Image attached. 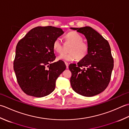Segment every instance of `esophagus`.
Wrapping results in <instances>:
<instances>
[{
    "label": "esophagus",
    "instance_id": "esophagus-1",
    "mask_svg": "<svg viewBox=\"0 0 129 129\" xmlns=\"http://www.w3.org/2000/svg\"><path fill=\"white\" fill-rule=\"evenodd\" d=\"M65 63V64H66V68H68V63L67 62H64Z\"/></svg>",
    "mask_w": 129,
    "mask_h": 129
}]
</instances>
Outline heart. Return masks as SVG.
Returning a JSON list of instances; mask_svg holds the SVG:
<instances>
[{
	"label": "heart",
	"mask_w": 129,
	"mask_h": 129,
	"mask_svg": "<svg viewBox=\"0 0 129 129\" xmlns=\"http://www.w3.org/2000/svg\"><path fill=\"white\" fill-rule=\"evenodd\" d=\"M67 42L72 43L69 49V53H62L58 57V59L66 61H72L78 59H83L88 52V46L86 43L83 42V37L80 34L76 31H70L65 36ZM53 48L57 53L62 52V44L61 39L56 38L53 42Z\"/></svg>",
	"instance_id": "heart-1"
}]
</instances>
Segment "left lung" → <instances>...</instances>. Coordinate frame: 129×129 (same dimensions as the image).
I'll list each match as a JSON object with an SVG mask.
<instances>
[{
    "instance_id": "left-lung-1",
    "label": "left lung",
    "mask_w": 129,
    "mask_h": 129,
    "mask_svg": "<svg viewBox=\"0 0 129 129\" xmlns=\"http://www.w3.org/2000/svg\"><path fill=\"white\" fill-rule=\"evenodd\" d=\"M83 34L87 41L88 52L77 64L72 63L70 83L76 93L91 97L103 92L108 86L114 68L109 43L90 27L71 28Z\"/></svg>"
}]
</instances>
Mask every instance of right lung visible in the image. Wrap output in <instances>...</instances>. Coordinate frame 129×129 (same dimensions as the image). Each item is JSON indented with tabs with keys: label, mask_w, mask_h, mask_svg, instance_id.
Wrapping results in <instances>:
<instances>
[{
	"label": "right lung",
	"mask_w": 129,
	"mask_h": 129,
	"mask_svg": "<svg viewBox=\"0 0 129 129\" xmlns=\"http://www.w3.org/2000/svg\"><path fill=\"white\" fill-rule=\"evenodd\" d=\"M63 33L59 28L37 27L18 42L13 68L18 84L28 95L42 98L54 90L56 80L66 66L61 60L53 62V43Z\"/></svg>",
	"instance_id": "1"
}]
</instances>
